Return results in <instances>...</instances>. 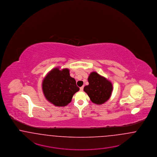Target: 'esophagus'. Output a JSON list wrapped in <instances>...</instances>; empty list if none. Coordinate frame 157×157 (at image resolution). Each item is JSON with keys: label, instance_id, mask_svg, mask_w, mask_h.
<instances>
[{"label": "esophagus", "instance_id": "1", "mask_svg": "<svg viewBox=\"0 0 157 157\" xmlns=\"http://www.w3.org/2000/svg\"><path fill=\"white\" fill-rule=\"evenodd\" d=\"M83 89H84V86H82V87L80 88V91H82Z\"/></svg>", "mask_w": 157, "mask_h": 157}]
</instances>
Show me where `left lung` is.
<instances>
[{"instance_id": "8db88e82", "label": "left lung", "mask_w": 157, "mask_h": 157, "mask_svg": "<svg viewBox=\"0 0 157 157\" xmlns=\"http://www.w3.org/2000/svg\"><path fill=\"white\" fill-rule=\"evenodd\" d=\"M88 81L89 84L84 87V91L91 101L98 105L106 102L110 98L113 89L111 82L96 72L90 74Z\"/></svg>"}]
</instances>
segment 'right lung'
Here are the masks:
<instances>
[{"label": "right lung", "mask_w": 157, "mask_h": 157, "mask_svg": "<svg viewBox=\"0 0 157 157\" xmlns=\"http://www.w3.org/2000/svg\"><path fill=\"white\" fill-rule=\"evenodd\" d=\"M42 90L46 98L57 107H64L71 101L73 96L79 91L68 68L52 69L44 78Z\"/></svg>", "instance_id": "1"}]
</instances>
